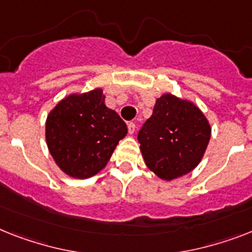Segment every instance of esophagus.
Instances as JSON below:
<instances>
[{"label":"esophagus","mask_w":252,"mask_h":252,"mask_svg":"<svg viewBox=\"0 0 252 252\" xmlns=\"http://www.w3.org/2000/svg\"><path fill=\"white\" fill-rule=\"evenodd\" d=\"M127 128H128V134H134L135 130H136V125H135L134 122H128Z\"/></svg>","instance_id":"1"}]
</instances>
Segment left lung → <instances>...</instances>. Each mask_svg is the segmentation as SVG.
I'll return each mask as SVG.
<instances>
[{"label":"left lung","mask_w":252,"mask_h":252,"mask_svg":"<svg viewBox=\"0 0 252 252\" xmlns=\"http://www.w3.org/2000/svg\"><path fill=\"white\" fill-rule=\"evenodd\" d=\"M211 136L209 122L194 104L165 94L138 134L145 163L156 175L172 180L192 171Z\"/></svg>","instance_id":"left-lung-1"}]
</instances>
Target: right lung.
Masks as SVG:
<instances>
[{
	"label": "right lung",
	"instance_id": "1",
	"mask_svg": "<svg viewBox=\"0 0 252 252\" xmlns=\"http://www.w3.org/2000/svg\"><path fill=\"white\" fill-rule=\"evenodd\" d=\"M126 134L127 126L104 104L100 89L65 97L46 121L50 153L65 174L78 179L100 171Z\"/></svg>",
	"mask_w": 252,
	"mask_h": 252
}]
</instances>
